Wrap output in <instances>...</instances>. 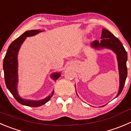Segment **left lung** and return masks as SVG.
I'll use <instances>...</instances> for the list:
<instances>
[{
  "instance_id": "8db88e82",
  "label": "left lung",
  "mask_w": 131,
  "mask_h": 131,
  "mask_svg": "<svg viewBox=\"0 0 131 131\" xmlns=\"http://www.w3.org/2000/svg\"><path fill=\"white\" fill-rule=\"evenodd\" d=\"M101 38L102 39L101 41L95 40L91 43V45L95 48L105 47L111 49L116 53L117 56L120 73V88L118 95L116 96L117 97L122 91L127 76V68L126 64L127 60V54L121 41L107 29H102Z\"/></svg>"
}]
</instances>
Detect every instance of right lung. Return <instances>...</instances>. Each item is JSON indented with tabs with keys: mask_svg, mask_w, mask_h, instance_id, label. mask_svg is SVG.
<instances>
[{
	"mask_svg": "<svg viewBox=\"0 0 131 131\" xmlns=\"http://www.w3.org/2000/svg\"><path fill=\"white\" fill-rule=\"evenodd\" d=\"M41 30H30L25 31L24 34L19 36L18 38L14 40L9 46L6 56L3 61V68L4 72V79L6 85L7 89L9 90L15 99L21 104L30 107H38L45 104L47 102L54 94V91L48 97L45 99L38 101H28L21 99L18 94L17 82H18V73H17V54L20 46L25 40L26 37L32 36L39 33ZM60 73H55L52 75V78L56 80L60 77Z\"/></svg>",
	"mask_w": 131,
	"mask_h": 131,
	"instance_id": "right-lung-1",
	"label": "right lung"
}]
</instances>
